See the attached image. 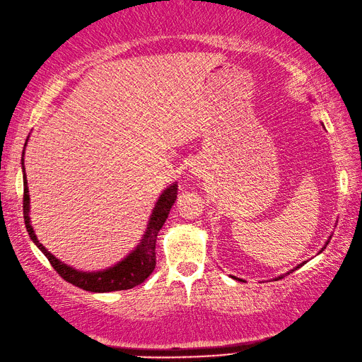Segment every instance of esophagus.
I'll list each match as a JSON object with an SVG mask.
<instances>
[{"label": "esophagus", "mask_w": 362, "mask_h": 362, "mask_svg": "<svg viewBox=\"0 0 362 362\" xmlns=\"http://www.w3.org/2000/svg\"><path fill=\"white\" fill-rule=\"evenodd\" d=\"M190 173L194 175V176H198V178H200V176H203V167L200 165V162H197V164H192L190 165Z\"/></svg>", "instance_id": "34e87169"}]
</instances>
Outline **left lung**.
<instances>
[{
	"mask_svg": "<svg viewBox=\"0 0 362 362\" xmlns=\"http://www.w3.org/2000/svg\"><path fill=\"white\" fill-rule=\"evenodd\" d=\"M329 239H331V235H329V238H328V240H327V242H325V245H323V248H322V250H320V252H319V253H317V255H320V253H322V252H323V250H325V247H327V245H328V242H329ZM303 264H305V262H303ZM298 267H301V264H298V265H297V267H293V269H292V270H291V272H293V270H295V269H298ZM291 272H287V274H291ZM287 274H284V275H287ZM284 275H279V276H276V278H275V279H281V278H283V276H284ZM233 278H234V276H233ZM235 279H238V278H235Z\"/></svg>",
	"mask_w": 362,
	"mask_h": 362,
	"instance_id": "left-lung-1",
	"label": "left lung"
}]
</instances>
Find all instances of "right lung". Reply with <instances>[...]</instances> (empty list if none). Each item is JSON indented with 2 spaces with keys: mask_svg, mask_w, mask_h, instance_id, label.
Here are the masks:
<instances>
[{
  "mask_svg": "<svg viewBox=\"0 0 362 362\" xmlns=\"http://www.w3.org/2000/svg\"><path fill=\"white\" fill-rule=\"evenodd\" d=\"M29 139V136H28ZM28 139L25 142V148L28 145ZM25 156V150H23ZM21 170H23V186H25V195H23V216H25V225L29 238L34 242V245L40 250V252L48 257V261L53 265L54 270L61 275L64 279H67L69 283L75 284L81 289L88 292H114V291H124L132 289L134 286H139L144 283L146 278L151 275L156 265V239L160 228L164 226L165 220L170 214L172 206L178 195V184L172 182L170 186H167L162 194L159 195L156 204L151 211V216L146 223L145 233L142 234V239L134 247V250L123 257L122 261L115 262L107 269L103 270H93L86 272L71 267V265L62 262L57 259L54 255H51L48 250L42 245L40 240L37 239L34 233V228L31 225V200H29V189H28V180L25 173V159L21 158Z\"/></svg>",
  "mask_w": 362,
  "mask_h": 362,
  "instance_id": "add662e5",
  "label": "right lung"
}]
</instances>
